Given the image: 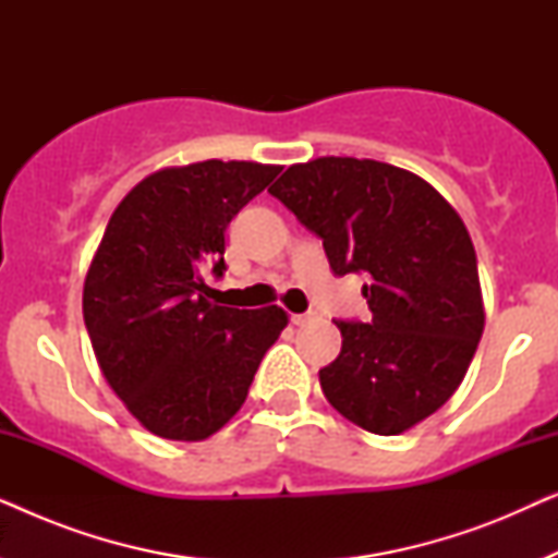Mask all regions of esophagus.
<instances>
[{"label": "esophagus", "mask_w": 558, "mask_h": 558, "mask_svg": "<svg viewBox=\"0 0 558 558\" xmlns=\"http://www.w3.org/2000/svg\"><path fill=\"white\" fill-rule=\"evenodd\" d=\"M315 319H317L315 312H302V315H292V323H294L296 327H304V325L315 323Z\"/></svg>", "instance_id": "esophagus-1"}]
</instances>
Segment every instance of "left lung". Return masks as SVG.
I'll use <instances>...</instances> for the list:
<instances>
[{"label":"left lung","instance_id":"left-lung-1","mask_svg":"<svg viewBox=\"0 0 558 558\" xmlns=\"http://www.w3.org/2000/svg\"><path fill=\"white\" fill-rule=\"evenodd\" d=\"M269 193L323 239L338 277H368L371 323H335L325 399L384 437L445 407L485 327L475 246L452 205L414 172L355 157L292 165Z\"/></svg>","mask_w":558,"mask_h":558}]
</instances>
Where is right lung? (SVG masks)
I'll list each match as a JSON object with an SVG mask.
<instances>
[{"label": "right lung", "instance_id": "1", "mask_svg": "<svg viewBox=\"0 0 558 558\" xmlns=\"http://www.w3.org/2000/svg\"><path fill=\"white\" fill-rule=\"evenodd\" d=\"M281 172L258 162L165 167L132 187L83 284V319L113 393L144 429L201 441L235 416L287 312L220 307L226 228Z\"/></svg>", "mask_w": 558, "mask_h": 558}]
</instances>
